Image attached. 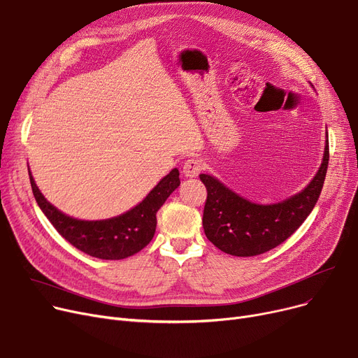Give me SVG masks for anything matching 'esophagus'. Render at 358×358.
<instances>
[{
  "label": "esophagus",
  "mask_w": 358,
  "mask_h": 358,
  "mask_svg": "<svg viewBox=\"0 0 358 358\" xmlns=\"http://www.w3.org/2000/svg\"><path fill=\"white\" fill-rule=\"evenodd\" d=\"M202 167H203V164H202V162L201 160H198V159H189V160H186L185 163H183V175L186 176V178H196L199 173H201V170H202Z\"/></svg>",
  "instance_id": "obj_1"
}]
</instances>
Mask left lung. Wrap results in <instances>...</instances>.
<instances>
[{"label":"left lung","instance_id":"left-lung-1","mask_svg":"<svg viewBox=\"0 0 358 358\" xmlns=\"http://www.w3.org/2000/svg\"><path fill=\"white\" fill-rule=\"evenodd\" d=\"M328 135V132H327ZM329 162L327 140L323 160L306 188L278 203H253L210 175H199L207 188L202 226L207 239L234 257H255L287 241L315 208L325 182Z\"/></svg>","mask_w":358,"mask_h":358}]
</instances>
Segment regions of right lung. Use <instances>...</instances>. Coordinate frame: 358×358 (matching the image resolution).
<instances>
[{"instance_id": "obj_1", "label": "right lung", "mask_w": 358, "mask_h": 358, "mask_svg": "<svg viewBox=\"0 0 358 358\" xmlns=\"http://www.w3.org/2000/svg\"><path fill=\"white\" fill-rule=\"evenodd\" d=\"M29 178L38 206L64 239L90 257L108 261L132 257L151 242L156 231L157 211L180 185L179 170L173 169L138 206L125 214L100 221H84L58 211L41 194L30 172Z\"/></svg>"}]
</instances>
